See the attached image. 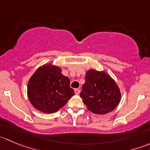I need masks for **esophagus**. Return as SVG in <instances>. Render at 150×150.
I'll return each instance as SVG.
<instances>
[{"label":"esophagus","mask_w":150,"mask_h":150,"mask_svg":"<svg viewBox=\"0 0 150 150\" xmlns=\"http://www.w3.org/2000/svg\"><path fill=\"white\" fill-rule=\"evenodd\" d=\"M80 92H81V90H80V89H78V88H75V94H79Z\"/></svg>","instance_id":"esophagus-1"}]
</instances>
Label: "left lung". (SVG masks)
<instances>
[{
	"mask_svg": "<svg viewBox=\"0 0 150 150\" xmlns=\"http://www.w3.org/2000/svg\"><path fill=\"white\" fill-rule=\"evenodd\" d=\"M87 108L95 114H105L114 110L120 100L118 86L104 72L90 69L80 94Z\"/></svg>",
	"mask_w": 150,
	"mask_h": 150,
	"instance_id": "obj_1",
	"label": "left lung"
}]
</instances>
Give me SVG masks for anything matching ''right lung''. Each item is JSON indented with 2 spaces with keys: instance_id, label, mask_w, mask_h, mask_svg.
Segmentation results:
<instances>
[{
  "instance_id": "obj_1",
  "label": "right lung",
  "mask_w": 150,
  "mask_h": 150,
  "mask_svg": "<svg viewBox=\"0 0 150 150\" xmlns=\"http://www.w3.org/2000/svg\"><path fill=\"white\" fill-rule=\"evenodd\" d=\"M75 94L69 79L59 67H40L28 83V95L33 107L45 113H53L64 107Z\"/></svg>"
}]
</instances>
